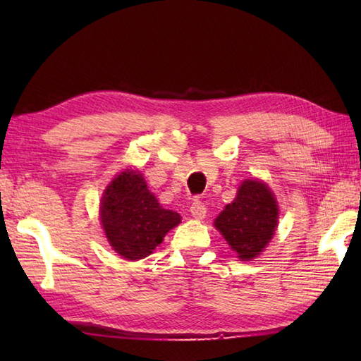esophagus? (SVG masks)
<instances>
[{
	"mask_svg": "<svg viewBox=\"0 0 361 361\" xmlns=\"http://www.w3.org/2000/svg\"><path fill=\"white\" fill-rule=\"evenodd\" d=\"M190 214H192L194 219L202 220L206 216V206L200 200H194V203L190 204Z\"/></svg>",
	"mask_w": 361,
	"mask_h": 361,
	"instance_id": "1",
	"label": "esophagus"
}]
</instances>
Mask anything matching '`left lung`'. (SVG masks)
Segmentation results:
<instances>
[{"label": "left lung", "mask_w": 361, "mask_h": 361, "mask_svg": "<svg viewBox=\"0 0 361 361\" xmlns=\"http://www.w3.org/2000/svg\"><path fill=\"white\" fill-rule=\"evenodd\" d=\"M278 203L262 181H243L231 204L214 221L242 260L255 259L271 240L278 225Z\"/></svg>", "instance_id": "left-lung-1"}]
</instances>
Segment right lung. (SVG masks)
I'll list each match as a JSON object with an SVG mask.
<instances>
[{
    "instance_id": "add662e5",
    "label": "right lung",
    "mask_w": 361,
    "mask_h": 361,
    "mask_svg": "<svg viewBox=\"0 0 361 361\" xmlns=\"http://www.w3.org/2000/svg\"><path fill=\"white\" fill-rule=\"evenodd\" d=\"M101 220L113 250L137 260L147 257L181 217L158 203L140 172L126 171L105 189Z\"/></svg>"
}]
</instances>
